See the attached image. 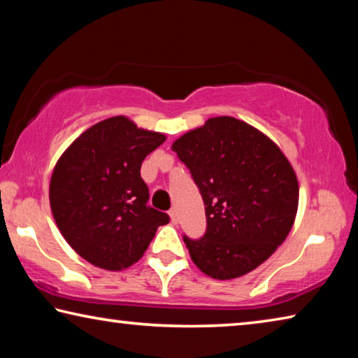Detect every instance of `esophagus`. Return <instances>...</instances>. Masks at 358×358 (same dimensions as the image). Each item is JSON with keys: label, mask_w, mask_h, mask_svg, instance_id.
<instances>
[{"label": "esophagus", "mask_w": 358, "mask_h": 358, "mask_svg": "<svg viewBox=\"0 0 358 358\" xmlns=\"http://www.w3.org/2000/svg\"><path fill=\"white\" fill-rule=\"evenodd\" d=\"M169 216H171V221H172L173 224H177V221H178V217H177V210L172 208L171 211H169Z\"/></svg>", "instance_id": "1"}]
</instances>
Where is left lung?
Returning <instances> with one entry per match:
<instances>
[{
	"instance_id": "1",
	"label": "left lung",
	"mask_w": 358,
	"mask_h": 358,
	"mask_svg": "<svg viewBox=\"0 0 358 358\" xmlns=\"http://www.w3.org/2000/svg\"><path fill=\"white\" fill-rule=\"evenodd\" d=\"M172 150L189 169L203 199V237H183L192 262L215 280L250 273L292 229L299 181L287 157L262 132L216 117L186 132Z\"/></svg>"
}]
</instances>
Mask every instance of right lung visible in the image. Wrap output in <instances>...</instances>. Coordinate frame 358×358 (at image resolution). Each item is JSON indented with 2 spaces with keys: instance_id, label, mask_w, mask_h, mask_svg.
<instances>
[{
  "instance_id": "1",
  "label": "right lung",
  "mask_w": 358,
  "mask_h": 358,
  "mask_svg": "<svg viewBox=\"0 0 358 358\" xmlns=\"http://www.w3.org/2000/svg\"><path fill=\"white\" fill-rule=\"evenodd\" d=\"M159 132L138 129L129 118L96 123L71 143L53 169L50 207L64 240L99 268L136 264L156 230L171 217L148 205L141 177L145 157L164 143Z\"/></svg>"
}]
</instances>
